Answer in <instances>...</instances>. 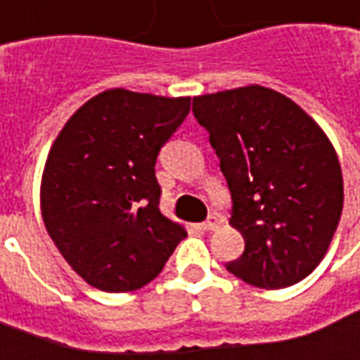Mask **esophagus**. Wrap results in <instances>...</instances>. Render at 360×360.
<instances>
[{
    "label": "esophagus",
    "mask_w": 360,
    "mask_h": 360,
    "mask_svg": "<svg viewBox=\"0 0 360 360\" xmlns=\"http://www.w3.org/2000/svg\"><path fill=\"white\" fill-rule=\"evenodd\" d=\"M221 223L223 219L219 217V215H212V217L202 225V229H204V231H217V229L221 227Z\"/></svg>",
    "instance_id": "obj_1"
}]
</instances>
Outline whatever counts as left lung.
Returning <instances> with one entry per match:
<instances>
[{
  "label": "left lung",
  "instance_id": "8db88e82",
  "mask_svg": "<svg viewBox=\"0 0 360 360\" xmlns=\"http://www.w3.org/2000/svg\"><path fill=\"white\" fill-rule=\"evenodd\" d=\"M233 198L245 251L227 270L278 290L323 260L343 212V174L323 129L296 101L259 84L194 98Z\"/></svg>",
  "mask_w": 360,
  "mask_h": 360
}]
</instances>
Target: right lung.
I'll list each match as a JSON object with an SVG mask.
<instances>
[{"label":"right lung","mask_w":360,"mask_h":360,"mask_svg":"<svg viewBox=\"0 0 360 360\" xmlns=\"http://www.w3.org/2000/svg\"><path fill=\"white\" fill-rule=\"evenodd\" d=\"M188 113L190 98L111 88L54 139L41 180L44 227L94 288H143L188 235L160 212L155 176L156 156Z\"/></svg>","instance_id":"1"}]
</instances>
